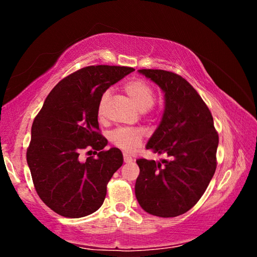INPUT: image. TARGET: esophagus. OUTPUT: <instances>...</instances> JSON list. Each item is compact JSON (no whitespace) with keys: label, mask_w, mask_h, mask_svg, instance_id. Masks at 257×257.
Returning <instances> with one entry per match:
<instances>
[{"label":"esophagus","mask_w":257,"mask_h":257,"mask_svg":"<svg viewBox=\"0 0 257 257\" xmlns=\"http://www.w3.org/2000/svg\"><path fill=\"white\" fill-rule=\"evenodd\" d=\"M123 161H124V163H130V162H133V158H132V156L127 155V154H124L123 155Z\"/></svg>","instance_id":"obj_1"}]
</instances>
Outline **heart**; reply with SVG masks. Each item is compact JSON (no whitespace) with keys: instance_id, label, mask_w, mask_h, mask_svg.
Instances as JSON below:
<instances>
[{"instance_id":"heart-1","label":"heart","mask_w":257,"mask_h":257,"mask_svg":"<svg viewBox=\"0 0 257 257\" xmlns=\"http://www.w3.org/2000/svg\"><path fill=\"white\" fill-rule=\"evenodd\" d=\"M124 92L127 93L130 99L134 102L135 105L141 112H146L154 105L155 102V92L147 82L141 79H135L129 81L124 86ZM110 99V92L106 90L102 94L99 98L97 106L98 118L104 120L106 116L107 102ZM144 133L138 129L129 128H119L114 130L111 135V139L114 144L125 152H134L137 150L142 144Z\"/></svg>"}]
</instances>
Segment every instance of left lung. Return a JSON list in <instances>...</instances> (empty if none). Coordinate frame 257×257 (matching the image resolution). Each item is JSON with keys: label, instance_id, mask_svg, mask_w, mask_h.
<instances>
[{"label": "left lung", "instance_id": "left-lung-1", "mask_svg": "<svg viewBox=\"0 0 257 257\" xmlns=\"http://www.w3.org/2000/svg\"><path fill=\"white\" fill-rule=\"evenodd\" d=\"M139 73L164 93V112L146 149L165 159H139L135 194L147 213L175 217L189 211L205 193L216 169L219 136L210 110L181 76L142 69Z\"/></svg>", "mask_w": 257, "mask_h": 257}]
</instances>
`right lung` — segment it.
<instances>
[{"mask_svg":"<svg viewBox=\"0 0 257 257\" xmlns=\"http://www.w3.org/2000/svg\"><path fill=\"white\" fill-rule=\"evenodd\" d=\"M134 70L82 68L51 90L35 118L27 163L38 196L58 214L77 219L102 206L107 182L123 156L116 147L104 151L107 141L99 134L98 102L108 87ZM84 149H94L97 156L81 160Z\"/></svg>","mask_w":257,"mask_h":257,"instance_id":"add662e5","label":"right lung"}]
</instances>
